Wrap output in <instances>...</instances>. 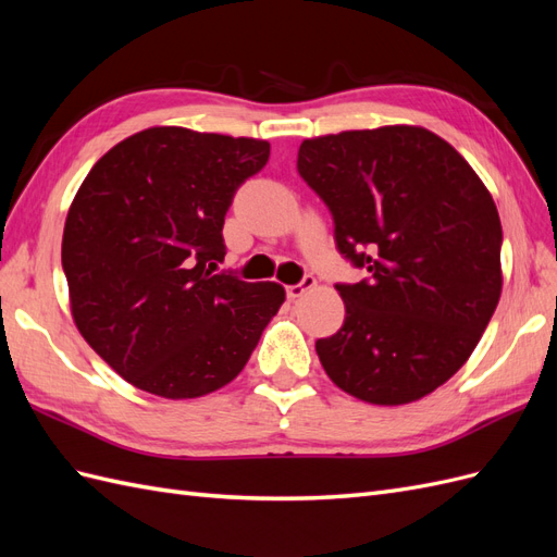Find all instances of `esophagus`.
<instances>
[{
  "instance_id": "obj_1",
  "label": "esophagus",
  "mask_w": 557,
  "mask_h": 557,
  "mask_svg": "<svg viewBox=\"0 0 557 557\" xmlns=\"http://www.w3.org/2000/svg\"><path fill=\"white\" fill-rule=\"evenodd\" d=\"M315 283L318 281L313 276H305L297 285H288V290H285V293H288L290 299H297V297H301L305 293H309L311 288H315Z\"/></svg>"
}]
</instances>
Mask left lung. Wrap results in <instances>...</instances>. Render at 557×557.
Segmentation results:
<instances>
[{
    "mask_svg": "<svg viewBox=\"0 0 557 557\" xmlns=\"http://www.w3.org/2000/svg\"><path fill=\"white\" fill-rule=\"evenodd\" d=\"M299 176L325 201L344 258L367 281L336 285L342 330L315 342L344 393L399 407L469 360L502 295L495 201L448 141L418 125L305 139Z\"/></svg>",
    "mask_w": 557,
    "mask_h": 557,
    "instance_id": "obj_1",
    "label": "left lung"
}]
</instances>
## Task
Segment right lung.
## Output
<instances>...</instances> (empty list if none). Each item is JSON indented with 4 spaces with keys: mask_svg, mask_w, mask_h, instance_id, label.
<instances>
[{
    "mask_svg": "<svg viewBox=\"0 0 557 557\" xmlns=\"http://www.w3.org/2000/svg\"><path fill=\"white\" fill-rule=\"evenodd\" d=\"M267 160L264 139L164 125L115 144L81 183L62 234L72 315L139 391H218L278 313L283 285L215 272L232 197Z\"/></svg>",
    "mask_w": 557,
    "mask_h": 557,
    "instance_id": "right-lung-1",
    "label": "right lung"
}]
</instances>
